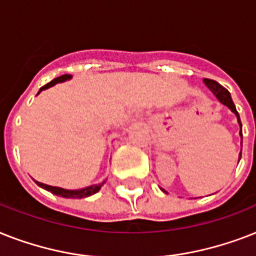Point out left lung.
<instances>
[{
  "label": "left lung",
  "mask_w": 256,
  "mask_h": 256,
  "mask_svg": "<svg viewBox=\"0 0 256 256\" xmlns=\"http://www.w3.org/2000/svg\"><path fill=\"white\" fill-rule=\"evenodd\" d=\"M204 84L206 85V88L216 96V98H217L218 101L222 104V105L228 106L230 110H232V113L236 114V120H238V124H240V138H242V124H240V114H238V112H236V105H234V102H232V96H230L229 90H228L226 88H224L221 84H218L217 81L209 80V78H204ZM240 144H242V140H240ZM240 155H242V151H240ZM162 190H163L164 193H167L163 188H162Z\"/></svg>",
  "instance_id": "8db88e82"
}]
</instances>
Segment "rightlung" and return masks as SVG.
<instances>
[{"label":"right lung","instance_id":"right-lung-1","mask_svg":"<svg viewBox=\"0 0 256 256\" xmlns=\"http://www.w3.org/2000/svg\"><path fill=\"white\" fill-rule=\"evenodd\" d=\"M70 78H72V74H63V76H60V78H54L52 81H50L48 84H46L44 86H42V88L39 89L38 94L42 92V90L51 88V86H54V85L58 84V82H64V81L70 80ZM105 182H106V180H104V182H100V184H93V186H85V188H81V189H64V188H60V186H47V184H43V182H36L40 188L54 193V194H56V196L66 197V198H84V197L92 196V194L98 192L100 189H101V186L105 184Z\"/></svg>","mask_w":256,"mask_h":256}]
</instances>
